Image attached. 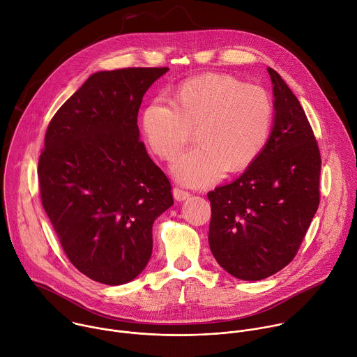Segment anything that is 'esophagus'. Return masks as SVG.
Returning <instances> with one entry per match:
<instances>
[{"mask_svg": "<svg viewBox=\"0 0 357 357\" xmlns=\"http://www.w3.org/2000/svg\"><path fill=\"white\" fill-rule=\"evenodd\" d=\"M189 196H190V192H188V190H185V189H182V188H178V186L174 188V197H175L176 200H185V199H188Z\"/></svg>", "mask_w": 357, "mask_h": 357, "instance_id": "1", "label": "esophagus"}]
</instances>
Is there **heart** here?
Segmentation results:
<instances>
[{
    "instance_id": "heart-1",
    "label": "heart",
    "mask_w": 357,
    "mask_h": 357,
    "mask_svg": "<svg viewBox=\"0 0 357 357\" xmlns=\"http://www.w3.org/2000/svg\"><path fill=\"white\" fill-rule=\"evenodd\" d=\"M273 123L274 105L266 89L212 73L182 82L174 105L149 101L141 128L151 151L164 161L175 160L196 130L199 148L182 155L172 174L183 185L205 186L256 161Z\"/></svg>"
}]
</instances>
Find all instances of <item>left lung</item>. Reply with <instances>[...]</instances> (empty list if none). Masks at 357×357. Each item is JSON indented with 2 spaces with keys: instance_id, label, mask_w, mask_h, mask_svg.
Here are the masks:
<instances>
[{
  "instance_id": "1",
  "label": "left lung",
  "mask_w": 357,
  "mask_h": 357,
  "mask_svg": "<svg viewBox=\"0 0 357 357\" xmlns=\"http://www.w3.org/2000/svg\"><path fill=\"white\" fill-rule=\"evenodd\" d=\"M274 91V127L267 146L234 182L208 193L209 245L216 261L244 281L288 266L319 206L321 152L301 103L267 68Z\"/></svg>"
}]
</instances>
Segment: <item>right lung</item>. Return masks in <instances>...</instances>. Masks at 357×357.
Wrapping results in <instances>:
<instances>
[{"label":"right lung","instance_id":"obj_1","mask_svg":"<svg viewBox=\"0 0 357 357\" xmlns=\"http://www.w3.org/2000/svg\"><path fill=\"white\" fill-rule=\"evenodd\" d=\"M168 68L91 75L50 120L38 162L42 206L69 261L106 285L134 280L152 223L174 205L168 176L137 126L142 97Z\"/></svg>","mask_w":357,"mask_h":357}]
</instances>
